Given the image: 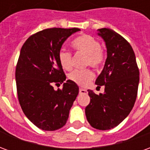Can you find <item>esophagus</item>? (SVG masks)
<instances>
[{
    "mask_svg": "<svg viewBox=\"0 0 150 150\" xmlns=\"http://www.w3.org/2000/svg\"><path fill=\"white\" fill-rule=\"evenodd\" d=\"M86 93H88V91L86 89L79 88V94H86Z\"/></svg>",
    "mask_w": 150,
    "mask_h": 150,
    "instance_id": "obj_1",
    "label": "esophagus"
}]
</instances>
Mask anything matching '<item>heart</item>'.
<instances>
[{
    "mask_svg": "<svg viewBox=\"0 0 150 150\" xmlns=\"http://www.w3.org/2000/svg\"><path fill=\"white\" fill-rule=\"evenodd\" d=\"M72 46L77 52L86 54L85 65L91 66L94 68H99L104 61V54L97 40L90 35H83L75 38L72 42ZM59 61L62 67L65 70L71 68V54L65 50H61L59 52ZM93 78L91 71L75 70L69 75V79L80 86H86Z\"/></svg>",
    "mask_w": 150,
    "mask_h": 150,
    "instance_id": "heart-1",
    "label": "heart"
}]
</instances>
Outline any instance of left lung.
Returning a JSON list of instances; mask_svg holds the SVG:
<instances>
[{
  "label": "left lung",
  "mask_w": 150,
  "mask_h": 150,
  "mask_svg": "<svg viewBox=\"0 0 150 150\" xmlns=\"http://www.w3.org/2000/svg\"><path fill=\"white\" fill-rule=\"evenodd\" d=\"M97 31L105 42L107 59L96 84L104 86V92L96 95L88 90L91 100L85 114L91 127L108 130L122 122L134 106L139 70L132 46L122 36L107 28Z\"/></svg>",
  "instance_id": "1"
}]
</instances>
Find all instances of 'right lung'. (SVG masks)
<instances>
[{
    "instance_id": "add662e5",
    "label": "right lung",
    "mask_w": 150,
    "mask_h": 150,
    "mask_svg": "<svg viewBox=\"0 0 150 150\" xmlns=\"http://www.w3.org/2000/svg\"><path fill=\"white\" fill-rule=\"evenodd\" d=\"M78 28L39 31L23 44L16 67L18 100L23 112L38 128L54 131L65 125L79 87L66 75L59 61L62 44ZM64 83L61 90L52 86Z\"/></svg>"
}]
</instances>
